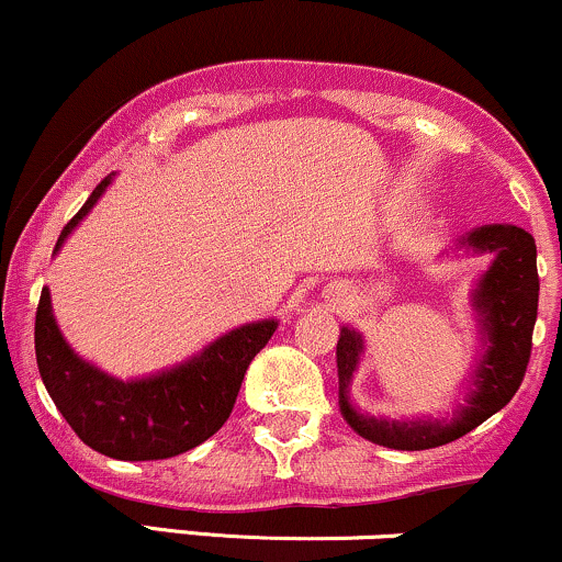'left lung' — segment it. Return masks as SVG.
Wrapping results in <instances>:
<instances>
[{
	"label": "left lung",
	"instance_id": "obj_1",
	"mask_svg": "<svg viewBox=\"0 0 562 562\" xmlns=\"http://www.w3.org/2000/svg\"><path fill=\"white\" fill-rule=\"evenodd\" d=\"M454 250L488 254L492 263L470 293L481 353L468 375V393L451 415L389 420L357 409L351 402V380L364 353V338L353 327H340L335 348L340 415L359 436L378 447L420 451L457 441L496 415L524 383L539 306L537 243L515 224H483L457 237Z\"/></svg>",
	"mask_w": 562,
	"mask_h": 562
}]
</instances>
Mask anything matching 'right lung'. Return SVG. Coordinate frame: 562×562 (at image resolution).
<instances>
[{
	"label": "right lung",
	"mask_w": 562,
	"mask_h": 562,
	"mask_svg": "<svg viewBox=\"0 0 562 562\" xmlns=\"http://www.w3.org/2000/svg\"><path fill=\"white\" fill-rule=\"evenodd\" d=\"M111 182L113 173L94 187L79 214L63 227L55 256ZM274 330L277 319L245 322L184 362L145 378L121 380L70 348L57 327L49 288H44L34 344L44 389L76 436L113 460L145 462L195 449L227 423L245 370Z\"/></svg>",
	"instance_id": "1"
}]
</instances>
